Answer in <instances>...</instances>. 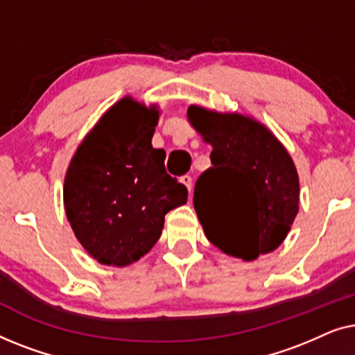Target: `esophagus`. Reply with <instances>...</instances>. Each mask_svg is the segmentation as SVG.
Listing matches in <instances>:
<instances>
[{
    "instance_id": "esophagus-1",
    "label": "esophagus",
    "mask_w": 355,
    "mask_h": 355,
    "mask_svg": "<svg viewBox=\"0 0 355 355\" xmlns=\"http://www.w3.org/2000/svg\"><path fill=\"white\" fill-rule=\"evenodd\" d=\"M179 182H181L182 186H186L187 191L191 192V189H192V178L191 176H182L181 179H179Z\"/></svg>"
}]
</instances>
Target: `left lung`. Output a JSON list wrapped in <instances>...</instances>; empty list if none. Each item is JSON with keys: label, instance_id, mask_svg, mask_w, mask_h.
I'll list each match as a JSON object with an SVG mask.
<instances>
[{"label": "left lung", "instance_id": "8db88e82", "mask_svg": "<svg viewBox=\"0 0 355 355\" xmlns=\"http://www.w3.org/2000/svg\"><path fill=\"white\" fill-rule=\"evenodd\" d=\"M187 119L211 147L213 166L193 192L207 239L244 261L278 249L299 213V174L288 150L247 114L191 105Z\"/></svg>", "mask_w": 355, "mask_h": 355}]
</instances>
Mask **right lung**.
Segmentation results:
<instances>
[{
    "label": "right lung",
    "instance_id": "add662e5",
    "mask_svg": "<svg viewBox=\"0 0 355 355\" xmlns=\"http://www.w3.org/2000/svg\"><path fill=\"white\" fill-rule=\"evenodd\" d=\"M157 105L124 96L105 111L72 155L62 198L74 236L101 265L129 266L152 250L164 215L187 202V189L152 147Z\"/></svg>",
    "mask_w": 355,
    "mask_h": 355
}]
</instances>
